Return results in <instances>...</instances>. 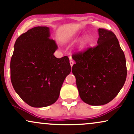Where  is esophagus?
<instances>
[{
	"mask_svg": "<svg viewBox=\"0 0 134 134\" xmlns=\"http://www.w3.org/2000/svg\"><path fill=\"white\" fill-rule=\"evenodd\" d=\"M74 61H73V60H70V66H71V67H72L73 65H74Z\"/></svg>",
	"mask_w": 134,
	"mask_h": 134,
	"instance_id": "1",
	"label": "esophagus"
}]
</instances>
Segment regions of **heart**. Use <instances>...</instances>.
I'll return each mask as SVG.
<instances>
[{
	"instance_id": "obj_1",
	"label": "heart",
	"mask_w": 134,
	"mask_h": 134,
	"mask_svg": "<svg viewBox=\"0 0 134 134\" xmlns=\"http://www.w3.org/2000/svg\"><path fill=\"white\" fill-rule=\"evenodd\" d=\"M75 36L74 35H71V36H69L67 38H65V43H69V42L73 41L74 40H75L76 38L75 37ZM88 40L87 37H83L82 40H80V41L79 42V44L77 46V47L79 49H83L85 47H86V46L88 44Z\"/></svg>"
}]
</instances>
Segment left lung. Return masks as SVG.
I'll use <instances>...</instances> for the list:
<instances>
[{
  "instance_id": "obj_1",
  "label": "left lung",
  "mask_w": 134,
  "mask_h": 134,
  "mask_svg": "<svg viewBox=\"0 0 134 134\" xmlns=\"http://www.w3.org/2000/svg\"><path fill=\"white\" fill-rule=\"evenodd\" d=\"M98 45L72 56V66L82 100L92 106L112 101L126 82L127 67L124 53L116 35L103 28L98 30Z\"/></svg>"
}]
</instances>
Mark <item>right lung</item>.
<instances>
[{
    "instance_id": "add662e5",
    "label": "right lung",
    "mask_w": 134,
    "mask_h": 134,
    "mask_svg": "<svg viewBox=\"0 0 134 134\" xmlns=\"http://www.w3.org/2000/svg\"><path fill=\"white\" fill-rule=\"evenodd\" d=\"M57 49L47 26L34 27L15 41L10 61L12 84L30 106L46 107L59 98L71 67L67 56L60 59L54 56Z\"/></svg>"
}]
</instances>
